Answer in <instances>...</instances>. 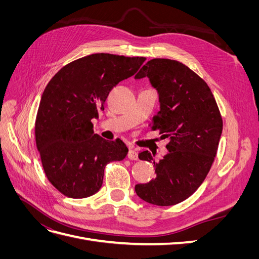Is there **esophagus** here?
Masks as SVG:
<instances>
[{
	"instance_id": "esophagus-1",
	"label": "esophagus",
	"mask_w": 259,
	"mask_h": 259,
	"mask_svg": "<svg viewBox=\"0 0 259 259\" xmlns=\"http://www.w3.org/2000/svg\"><path fill=\"white\" fill-rule=\"evenodd\" d=\"M127 158L130 160H138V153H137V151L135 150L134 148H131L130 149V151L127 153Z\"/></svg>"
}]
</instances>
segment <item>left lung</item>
Masks as SVG:
<instances>
[{
  "instance_id": "8db88e82",
  "label": "left lung",
  "mask_w": 259,
  "mask_h": 259,
  "mask_svg": "<svg viewBox=\"0 0 259 259\" xmlns=\"http://www.w3.org/2000/svg\"><path fill=\"white\" fill-rule=\"evenodd\" d=\"M147 76L159 95L160 111L150 124L168 138V153L159 162L142 151L140 160L154 164L156 177L135 186L140 199L159 206L188 199L204 182L217 153L223 120L208 85L176 60L154 58L135 79Z\"/></svg>"
}]
</instances>
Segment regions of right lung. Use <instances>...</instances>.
Here are the masks:
<instances>
[{
  "instance_id": "add662e5",
  "label": "right lung",
  "mask_w": 259,
  "mask_h": 259,
  "mask_svg": "<svg viewBox=\"0 0 259 259\" xmlns=\"http://www.w3.org/2000/svg\"><path fill=\"white\" fill-rule=\"evenodd\" d=\"M145 57L93 54L70 62L46 86L35 121V143L51 184L72 199L91 197L103 186L108 163L122 161L128 149L121 139L94 134L93 119L108 94L134 75Z\"/></svg>"
}]
</instances>
